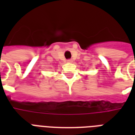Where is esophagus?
Masks as SVG:
<instances>
[{
	"instance_id": "esophagus-1",
	"label": "esophagus",
	"mask_w": 135,
	"mask_h": 135,
	"mask_svg": "<svg viewBox=\"0 0 135 135\" xmlns=\"http://www.w3.org/2000/svg\"><path fill=\"white\" fill-rule=\"evenodd\" d=\"M67 61H68V62H72V61H73V60H72L71 59H69L67 60Z\"/></svg>"
}]
</instances>
